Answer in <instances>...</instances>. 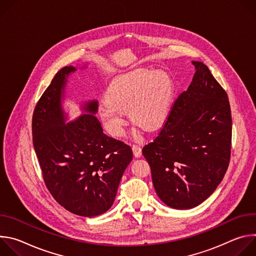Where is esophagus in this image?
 Here are the masks:
<instances>
[{
	"label": "esophagus",
	"instance_id": "1",
	"mask_svg": "<svg viewBox=\"0 0 256 256\" xmlns=\"http://www.w3.org/2000/svg\"><path fill=\"white\" fill-rule=\"evenodd\" d=\"M132 153L136 158H140L142 156V148L138 144L132 146Z\"/></svg>",
	"mask_w": 256,
	"mask_h": 256
}]
</instances>
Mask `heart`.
<instances>
[{
  "label": "heart",
  "instance_id": "heart-1",
  "mask_svg": "<svg viewBox=\"0 0 256 256\" xmlns=\"http://www.w3.org/2000/svg\"><path fill=\"white\" fill-rule=\"evenodd\" d=\"M171 98L172 82L165 70L138 68L109 83L98 114L105 130L114 136H124L128 112L134 124L152 132L167 120Z\"/></svg>",
  "mask_w": 256,
  "mask_h": 256
}]
</instances>
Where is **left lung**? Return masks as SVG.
Wrapping results in <instances>:
<instances>
[{"mask_svg":"<svg viewBox=\"0 0 256 256\" xmlns=\"http://www.w3.org/2000/svg\"><path fill=\"white\" fill-rule=\"evenodd\" d=\"M186 91L176 99L153 142L142 148L159 198L176 210L192 208L221 184L231 154L228 95L202 62Z\"/></svg>","mask_w":256,"mask_h":256,"instance_id":"8db88e82","label":"left lung"}]
</instances>
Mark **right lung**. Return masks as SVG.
<instances>
[{
    "mask_svg": "<svg viewBox=\"0 0 256 256\" xmlns=\"http://www.w3.org/2000/svg\"><path fill=\"white\" fill-rule=\"evenodd\" d=\"M76 70L68 66L56 72L34 109L32 136L50 192L68 212L90 218L114 204L132 151L103 134L96 99L80 104L83 114L68 122L62 103L68 79Z\"/></svg>",
    "mask_w": 256,
    "mask_h": 256,
    "instance_id": "add662e5",
    "label": "right lung"
}]
</instances>
